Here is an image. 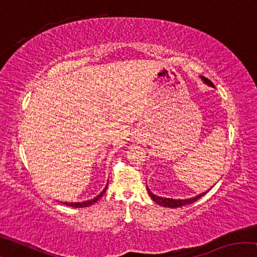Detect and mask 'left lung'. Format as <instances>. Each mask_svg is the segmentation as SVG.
<instances>
[{
	"label": "left lung",
	"instance_id": "left-lung-1",
	"mask_svg": "<svg viewBox=\"0 0 257 257\" xmlns=\"http://www.w3.org/2000/svg\"><path fill=\"white\" fill-rule=\"evenodd\" d=\"M202 79L206 82V84H208V85H211V86H213V84L212 82L207 79V78H205V77H202ZM147 187V186H146ZM147 190H149V194H150V196H151V198L153 199V201L156 203V204H159V205H161V206H164V207H171V208H176V207H181V206H185V205H188V204H191V203H194V202H196V201H198L199 198H201L203 195H205L206 193H203V194H201V195H197L196 197H193V198H189V199H172V198H163V197H159V196H156V195H154V194H152L151 193V190L147 188Z\"/></svg>",
	"mask_w": 257,
	"mask_h": 257
}]
</instances>
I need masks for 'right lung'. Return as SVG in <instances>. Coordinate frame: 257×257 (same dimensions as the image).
<instances>
[{
    "label": "right lung",
    "mask_w": 257,
    "mask_h": 257,
    "mask_svg": "<svg viewBox=\"0 0 257 257\" xmlns=\"http://www.w3.org/2000/svg\"><path fill=\"white\" fill-rule=\"evenodd\" d=\"M106 188H107V186L105 187V189H104L101 194L98 195V196H96L95 197L94 199H90V201H86V202H82V203H64L66 204V205H68V206H71V207H76V208H79V207H87V206H90L92 205V204H94V203H96L99 198H101L103 195H104V193H105L106 191Z\"/></svg>",
    "instance_id": "obj_1"
}]
</instances>
